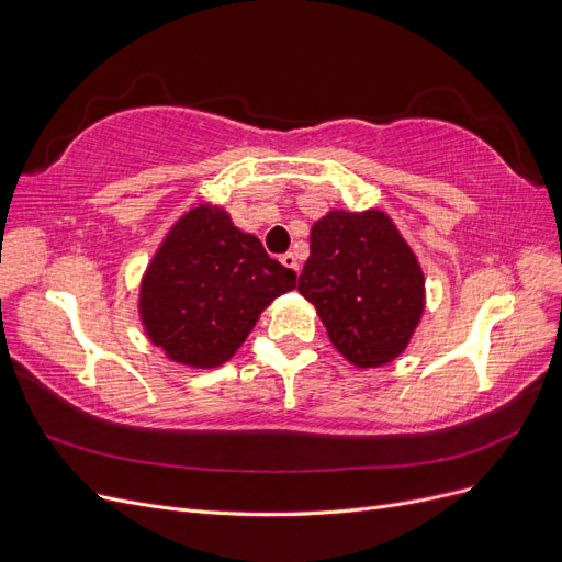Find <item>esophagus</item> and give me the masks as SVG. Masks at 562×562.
Returning a JSON list of instances; mask_svg holds the SVG:
<instances>
[{
    "label": "esophagus",
    "instance_id": "obj_1",
    "mask_svg": "<svg viewBox=\"0 0 562 562\" xmlns=\"http://www.w3.org/2000/svg\"><path fill=\"white\" fill-rule=\"evenodd\" d=\"M281 265H283V267H288V269L297 271V258H295L293 252H285V255H281Z\"/></svg>",
    "mask_w": 562,
    "mask_h": 562
}]
</instances>
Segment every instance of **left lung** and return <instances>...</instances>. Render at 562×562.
I'll list each match as a JSON object with an SVG mask.
<instances>
[{"label": "left lung", "instance_id": "obj_1", "mask_svg": "<svg viewBox=\"0 0 562 562\" xmlns=\"http://www.w3.org/2000/svg\"><path fill=\"white\" fill-rule=\"evenodd\" d=\"M297 291L330 342L359 368H378L407 347L424 312L415 252L382 211H330L312 227Z\"/></svg>", "mask_w": 562, "mask_h": 562}]
</instances>
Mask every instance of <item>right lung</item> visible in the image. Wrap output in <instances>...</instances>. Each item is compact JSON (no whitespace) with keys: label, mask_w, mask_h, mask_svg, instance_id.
<instances>
[{"label":"right lung","mask_w":562,"mask_h":562,"mask_svg":"<svg viewBox=\"0 0 562 562\" xmlns=\"http://www.w3.org/2000/svg\"><path fill=\"white\" fill-rule=\"evenodd\" d=\"M295 271L269 258L258 236L215 206L184 213L140 288V316L168 359L192 368L229 361L271 300L293 291Z\"/></svg>","instance_id":"right-lung-1"}]
</instances>
